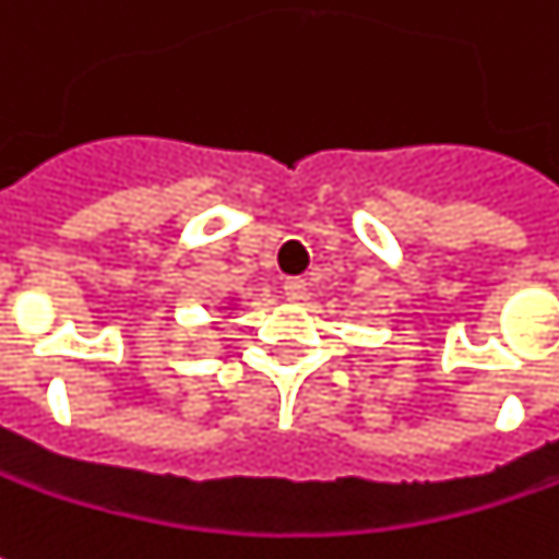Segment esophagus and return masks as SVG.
Returning <instances> with one entry per match:
<instances>
[{
	"label": "esophagus",
	"instance_id": "34e87169",
	"mask_svg": "<svg viewBox=\"0 0 559 559\" xmlns=\"http://www.w3.org/2000/svg\"><path fill=\"white\" fill-rule=\"evenodd\" d=\"M283 292H286L288 301H305L307 283H305V280H301V276H292V280H286V286H283Z\"/></svg>",
	"mask_w": 559,
	"mask_h": 559
}]
</instances>
